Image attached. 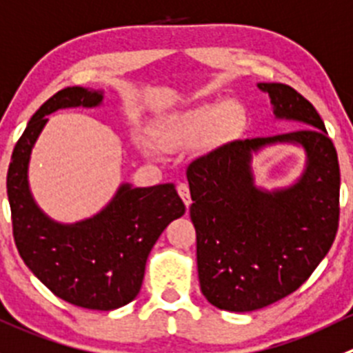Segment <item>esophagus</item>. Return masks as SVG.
Masks as SVG:
<instances>
[{"label":"esophagus","instance_id":"34e87169","mask_svg":"<svg viewBox=\"0 0 353 353\" xmlns=\"http://www.w3.org/2000/svg\"><path fill=\"white\" fill-rule=\"evenodd\" d=\"M177 193H179V196L183 198L184 205H186L188 208H190L191 205V194H190V186H188L186 183H181L179 186H177Z\"/></svg>","mask_w":353,"mask_h":353}]
</instances>
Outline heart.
<instances>
[{"label": "heart", "mask_w": 353, "mask_h": 353, "mask_svg": "<svg viewBox=\"0 0 353 353\" xmlns=\"http://www.w3.org/2000/svg\"><path fill=\"white\" fill-rule=\"evenodd\" d=\"M245 125V107L238 100L224 98L159 119L152 128V139L165 152H181L198 143L221 146L232 141Z\"/></svg>", "instance_id": "heart-1"}]
</instances>
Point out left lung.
Here are the masks:
<instances>
[{"label": "left lung", "instance_id": "obj_1", "mask_svg": "<svg viewBox=\"0 0 353 353\" xmlns=\"http://www.w3.org/2000/svg\"><path fill=\"white\" fill-rule=\"evenodd\" d=\"M276 121L302 129L232 141L188 167L190 215L196 229L200 288L214 307L252 312L303 285L330 252L340 215V165L326 125L312 103L279 82H259ZM278 144L306 157L286 187L256 183L252 159Z\"/></svg>", "mask_w": 353, "mask_h": 353}]
</instances>
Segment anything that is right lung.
<instances>
[{
	"mask_svg": "<svg viewBox=\"0 0 353 353\" xmlns=\"http://www.w3.org/2000/svg\"><path fill=\"white\" fill-rule=\"evenodd\" d=\"M103 100V90L81 85L53 94L30 117L6 176L13 238L26 265L58 299L91 310H115L136 299L153 245L186 212L172 183L119 184L100 212L77 222L54 221L36 203L29 163L48 115L63 108H97Z\"/></svg>",
	"mask_w": 353,
	"mask_h": 353,
	"instance_id": "1",
	"label": "right lung"
}]
</instances>
